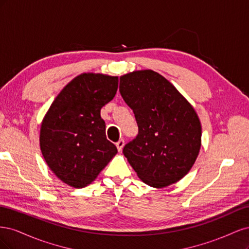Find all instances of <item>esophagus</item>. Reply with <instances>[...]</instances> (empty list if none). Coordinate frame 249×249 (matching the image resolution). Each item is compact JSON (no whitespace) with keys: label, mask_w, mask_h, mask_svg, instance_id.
<instances>
[{"label":"esophagus","mask_w":249,"mask_h":249,"mask_svg":"<svg viewBox=\"0 0 249 249\" xmlns=\"http://www.w3.org/2000/svg\"><path fill=\"white\" fill-rule=\"evenodd\" d=\"M116 146H117L118 152H122L124 146V139H119V140L116 142Z\"/></svg>","instance_id":"34e87169"}]
</instances>
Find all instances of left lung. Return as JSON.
Wrapping results in <instances>:
<instances>
[{"instance_id": "obj_1", "label": "left lung", "mask_w": 249, "mask_h": 249, "mask_svg": "<svg viewBox=\"0 0 249 249\" xmlns=\"http://www.w3.org/2000/svg\"><path fill=\"white\" fill-rule=\"evenodd\" d=\"M119 91L133 112L138 135L123 153L145 184L163 188L191 169L200 148L196 112L161 74L139 71L120 77Z\"/></svg>"}]
</instances>
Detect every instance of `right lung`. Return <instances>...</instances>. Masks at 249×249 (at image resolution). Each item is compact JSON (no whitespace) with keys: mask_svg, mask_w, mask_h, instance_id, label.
<instances>
[{"mask_svg":"<svg viewBox=\"0 0 249 249\" xmlns=\"http://www.w3.org/2000/svg\"><path fill=\"white\" fill-rule=\"evenodd\" d=\"M118 78L83 73L58 94L40 129L48 166L74 188L89 185L117 153L106 137L101 109L115 96Z\"/></svg>","mask_w":249,"mask_h":249,"instance_id":"obj_1","label":"right lung"}]
</instances>
